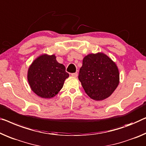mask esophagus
<instances>
[{
    "instance_id": "1",
    "label": "esophagus",
    "mask_w": 146,
    "mask_h": 146,
    "mask_svg": "<svg viewBox=\"0 0 146 146\" xmlns=\"http://www.w3.org/2000/svg\"><path fill=\"white\" fill-rule=\"evenodd\" d=\"M71 76L74 77H77L78 76V73L76 72V73H71Z\"/></svg>"
}]
</instances>
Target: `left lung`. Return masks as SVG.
<instances>
[{
  "label": "left lung",
  "mask_w": 146,
  "mask_h": 146,
  "mask_svg": "<svg viewBox=\"0 0 146 146\" xmlns=\"http://www.w3.org/2000/svg\"><path fill=\"white\" fill-rule=\"evenodd\" d=\"M79 79L90 98L104 100L110 97L119 85V69L106 54L102 52L90 54L83 58Z\"/></svg>",
  "instance_id": "1"
}]
</instances>
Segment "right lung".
Here are the masks:
<instances>
[{
	"label": "right lung",
	"instance_id": "obj_1",
	"mask_svg": "<svg viewBox=\"0 0 146 146\" xmlns=\"http://www.w3.org/2000/svg\"><path fill=\"white\" fill-rule=\"evenodd\" d=\"M54 54L39 56L28 69L27 80L35 94L42 98H52L58 94L69 77L64 65Z\"/></svg>",
	"mask_w": 146,
	"mask_h": 146
}]
</instances>
